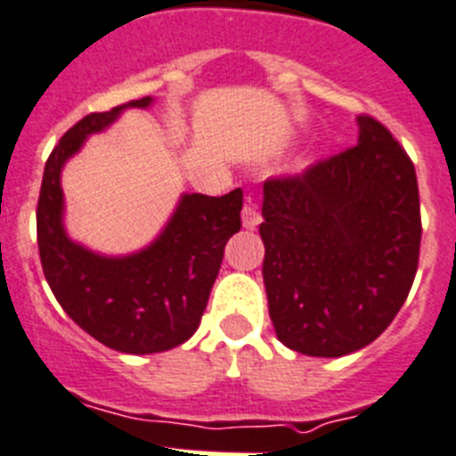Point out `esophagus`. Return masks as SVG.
I'll return each instance as SVG.
<instances>
[{
  "mask_svg": "<svg viewBox=\"0 0 456 456\" xmlns=\"http://www.w3.org/2000/svg\"><path fill=\"white\" fill-rule=\"evenodd\" d=\"M261 224V214H258L256 204L248 202L242 208V227L245 229H256Z\"/></svg>",
  "mask_w": 456,
  "mask_h": 456,
  "instance_id": "obj_1",
  "label": "esophagus"
}]
</instances>
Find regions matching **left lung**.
<instances>
[{
    "label": "left lung",
    "mask_w": 456,
    "mask_h": 456,
    "mask_svg": "<svg viewBox=\"0 0 456 456\" xmlns=\"http://www.w3.org/2000/svg\"><path fill=\"white\" fill-rule=\"evenodd\" d=\"M357 146L263 184V283L276 338L342 357L394 322L420 248L416 170L382 123L357 117Z\"/></svg>",
    "instance_id": "obj_1"
}]
</instances>
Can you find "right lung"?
I'll return each mask as SVG.
<instances>
[{"label":"right lung","instance_id":"obj_1","mask_svg":"<svg viewBox=\"0 0 456 456\" xmlns=\"http://www.w3.org/2000/svg\"><path fill=\"white\" fill-rule=\"evenodd\" d=\"M152 96L80 118L49 155L37 200V248L46 283L76 324L105 346L132 355L168 351L198 330L224 245L240 229L242 191L211 198L182 193L159 236L139 252L108 256L71 240L61 175L89 134Z\"/></svg>","mask_w":456,"mask_h":456}]
</instances>
